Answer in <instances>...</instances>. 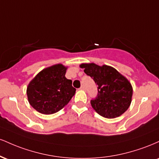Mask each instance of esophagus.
<instances>
[{"label": "esophagus", "instance_id": "34e87169", "mask_svg": "<svg viewBox=\"0 0 159 159\" xmlns=\"http://www.w3.org/2000/svg\"><path fill=\"white\" fill-rule=\"evenodd\" d=\"M80 90H85V87H84V86H83V85H82L81 87V88H80Z\"/></svg>", "mask_w": 159, "mask_h": 159}]
</instances>
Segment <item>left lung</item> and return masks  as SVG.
<instances>
[{"label": "left lung", "instance_id": "8db88e82", "mask_svg": "<svg viewBox=\"0 0 159 159\" xmlns=\"http://www.w3.org/2000/svg\"><path fill=\"white\" fill-rule=\"evenodd\" d=\"M80 67L98 85V95L91 100L93 108L107 119L118 117L130 106L133 94L132 86L125 76L110 66L96 63H81Z\"/></svg>", "mask_w": 159, "mask_h": 159}]
</instances>
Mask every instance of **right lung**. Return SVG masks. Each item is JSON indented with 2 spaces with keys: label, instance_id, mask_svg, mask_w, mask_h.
Returning <instances> with one entry per match:
<instances>
[{
  "label": "right lung",
  "instance_id": "right-lung-1",
  "mask_svg": "<svg viewBox=\"0 0 159 159\" xmlns=\"http://www.w3.org/2000/svg\"><path fill=\"white\" fill-rule=\"evenodd\" d=\"M68 67L58 63L43 69L27 87L31 106L43 114H52L61 110L75 93L72 80L65 77Z\"/></svg>",
  "mask_w": 159,
  "mask_h": 159
}]
</instances>
